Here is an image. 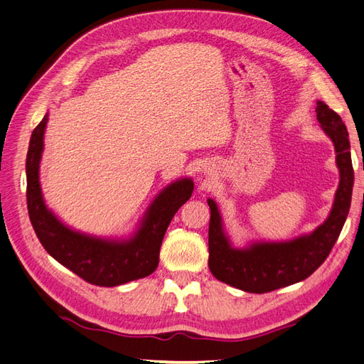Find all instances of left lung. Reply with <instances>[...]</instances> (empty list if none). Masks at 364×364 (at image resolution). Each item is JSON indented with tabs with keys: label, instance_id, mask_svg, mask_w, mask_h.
Wrapping results in <instances>:
<instances>
[{
	"label": "left lung",
	"instance_id": "8db88e82",
	"mask_svg": "<svg viewBox=\"0 0 364 364\" xmlns=\"http://www.w3.org/2000/svg\"><path fill=\"white\" fill-rule=\"evenodd\" d=\"M316 119L332 139L340 184L331 214L315 231L285 242H251L235 248L225 231L217 203L208 198L209 269L215 279L248 293H267L307 279L327 259L349 214L353 167L349 133L341 117L324 102H316Z\"/></svg>",
	"mask_w": 364,
	"mask_h": 364
}]
</instances>
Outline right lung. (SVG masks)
<instances>
[{"instance_id":"1","label":"right lung","mask_w":364,"mask_h":364,"mask_svg":"<svg viewBox=\"0 0 364 364\" xmlns=\"http://www.w3.org/2000/svg\"><path fill=\"white\" fill-rule=\"evenodd\" d=\"M45 114L32 132L26 156L29 218L40 243L58 264L99 287H116L151 274L168 223L192 196V178H180L158 193L129 237L107 239L75 231L50 210L40 186V161L48 124Z\"/></svg>"}]
</instances>
